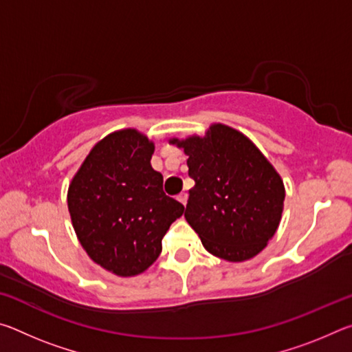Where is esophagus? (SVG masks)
Returning a JSON list of instances; mask_svg holds the SVG:
<instances>
[{"label":"esophagus","instance_id":"34e87169","mask_svg":"<svg viewBox=\"0 0 352 352\" xmlns=\"http://www.w3.org/2000/svg\"><path fill=\"white\" fill-rule=\"evenodd\" d=\"M177 200L180 201V204L186 205V204H188V194H186V192H182V194H178V195H177Z\"/></svg>","mask_w":352,"mask_h":352}]
</instances>
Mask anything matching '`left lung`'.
<instances>
[{"label": "left lung", "mask_w": 352, "mask_h": 352, "mask_svg": "<svg viewBox=\"0 0 352 352\" xmlns=\"http://www.w3.org/2000/svg\"><path fill=\"white\" fill-rule=\"evenodd\" d=\"M188 155L184 219L211 254L230 262L254 258L281 222L285 189L275 168L245 135L212 124L205 136L170 140Z\"/></svg>", "instance_id": "left-lung-1"}]
</instances>
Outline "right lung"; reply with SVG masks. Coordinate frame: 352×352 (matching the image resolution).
Wrapping results in <instances>:
<instances>
[{
    "label": "right lung",
    "instance_id": "right-lung-1",
    "mask_svg": "<svg viewBox=\"0 0 352 352\" xmlns=\"http://www.w3.org/2000/svg\"><path fill=\"white\" fill-rule=\"evenodd\" d=\"M155 146L135 129L107 135L68 188V210L87 254L107 272L136 276L162 253V239L184 206L163 190L151 164Z\"/></svg>",
    "mask_w": 352,
    "mask_h": 352
}]
</instances>
